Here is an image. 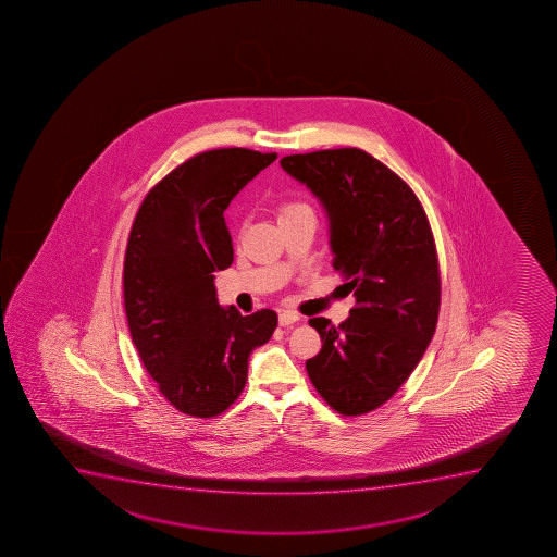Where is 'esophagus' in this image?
<instances>
[{"mask_svg":"<svg viewBox=\"0 0 557 557\" xmlns=\"http://www.w3.org/2000/svg\"><path fill=\"white\" fill-rule=\"evenodd\" d=\"M296 322H300V314L293 311H282L280 313V326H293Z\"/></svg>","mask_w":557,"mask_h":557,"instance_id":"34e87169","label":"esophagus"}]
</instances>
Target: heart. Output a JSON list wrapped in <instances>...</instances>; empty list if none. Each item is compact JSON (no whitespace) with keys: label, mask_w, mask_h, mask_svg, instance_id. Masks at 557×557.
Masks as SVG:
<instances>
[{"label":"heart","mask_w":557,"mask_h":557,"mask_svg":"<svg viewBox=\"0 0 557 557\" xmlns=\"http://www.w3.org/2000/svg\"><path fill=\"white\" fill-rule=\"evenodd\" d=\"M304 209H308V207L301 203H283L282 207H280V210H277V216L285 218L288 216V214H295L298 210Z\"/></svg>","instance_id":"obj_1"}]
</instances>
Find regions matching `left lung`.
I'll return each instance as SVG.
<instances>
[{"label":"left lung","mask_w":557,"mask_h":557,"mask_svg":"<svg viewBox=\"0 0 557 557\" xmlns=\"http://www.w3.org/2000/svg\"><path fill=\"white\" fill-rule=\"evenodd\" d=\"M330 216L335 272L356 296L347 322L309 319L321 352L306 361L322 399L363 416L392 399L431 343L440 313V262L425 209L403 178L356 147L282 158Z\"/></svg>","instance_id":"8db88e82"}]
</instances>
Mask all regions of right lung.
Masks as SVG:
<instances>
[{
    "label": "right lung",
    "mask_w": 557,
    "mask_h": 557,
    "mask_svg": "<svg viewBox=\"0 0 557 557\" xmlns=\"http://www.w3.org/2000/svg\"><path fill=\"white\" fill-rule=\"evenodd\" d=\"M277 152L243 147L188 158L152 186L126 244L123 298L134 347L178 412L216 418L248 380V358L274 334L277 314L220 308L214 272L230 269L223 210Z\"/></svg>",
    "instance_id": "right-lung-1"
}]
</instances>
